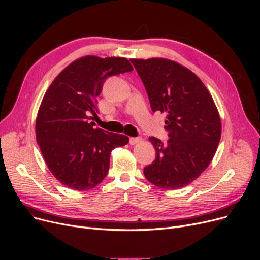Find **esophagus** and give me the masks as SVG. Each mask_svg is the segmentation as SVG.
Segmentation results:
<instances>
[{"label": "esophagus", "instance_id": "obj_1", "mask_svg": "<svg viewBox=\"0 0 260 260\" xmlns=\"http://www.w3.org/2000/svg\"><path fill=\"white\" fill-rule=\"evenodd\" d=\"M140 141H141V137H131V138H129V143H131L132 145L137 144V143L140 142Z\"/></svg>", "mask_w": 260, "mask_h": 260}]
</instances>
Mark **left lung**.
I'll list each match as a JSON object with an SVG mask.
<instances>
[{
  "label": "left lung",
  "instance_id": "obj_1",
  "mask_svg": "<svg viewBox=\"0 0 260 260\" xmlns=\"http://www.w3.org/2000/svg\"><path fill=\"white\" fill-rule=\"evenodd\" d=\"M147 92L152 111L166 113L163 143L149 137L156 158L143 170L158 187H183L211 163L221 137V122L211 93L186 67L168 59H132Z\"/></svg>",
  "mask_w": 260,
  "mask_h": 260
}]
</instances>
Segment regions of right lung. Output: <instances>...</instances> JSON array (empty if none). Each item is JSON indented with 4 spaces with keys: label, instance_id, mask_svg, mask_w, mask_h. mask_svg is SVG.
<instances>
[{
    "label": "right lung",
    "instance_id": "right-lung-1",
    "mask_svg": "<svg viewBox=\"0 0 260 260\" xmlns=\"http://www.w3.org/2000/svg\"><path fill=\"white\" fill-rule=\"evenodd\" d=\"M133 71L125 58L86 56L53 80L39 108L37 142L49 171L67 187L87 190L105 178L109 158L128 137L94 128L97 97L108 77Z\"/></svg>",
    "mask_w": 260,
    "mask_h": 260
}]
</instances>
